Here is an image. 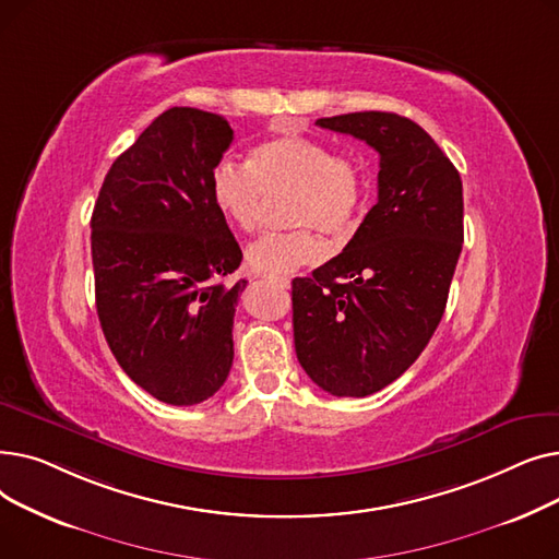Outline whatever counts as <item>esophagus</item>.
<instances>
[{
  "instance_id": "34e87169",
  "label": "esophagus",
  "mask_w": 559,
  "mask_h": 559,
  "mask_svg": "<svg viewBox=\"0 0 559 559\" xmlns=\"http://www.w3.org/2000/svg\"><path fill=\"white\" fill-rule=\"evenodd\" d=\"M270 281H274L278 287H283V289H287L289 287V278H270Z\"/></svg>"
}]
</instances>
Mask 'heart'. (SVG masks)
I'll return each mask as SVG.
<instances>
[{"instance_id":"heart-1","label":"heart","mask_w":559,"mask_h":559,"mask_svg":"<svg viewBox=\"0 0 559 559\" xmlns=\"http://www.w3.org/2000/svg\"><path fill=\"white\" fill-rule=\"evenodd\" d=\"M295 192L292 222L297 230L267 233L249 245L251 267L267 276H285L324 260L329 235H346L358 226L365 183L358 165L335 154L324 140L285 133L255 144L249 167L219 160L211 174V197L219 215L235 228L251 233L260 226L267 194Z\"/></svg>"}]
</instances>
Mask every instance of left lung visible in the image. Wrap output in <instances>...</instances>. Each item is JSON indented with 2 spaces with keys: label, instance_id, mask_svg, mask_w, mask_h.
<instances>
[{
  "label": "left lung",
  "instance_id": "left-lung-1",
  "mask_svg": "<svg viewBox=\"0 0 559 559\" xmlns=\"http://www.w3.org/2000/svg\"><path fill=\"white\" fill-rule=\"evenodd\" d=\"M321 129L378 152V201L344 251L292 281L297 358L333 396H369L413 365L442 321L464 242L462 181L437 142L396 112Z\"/></svg>",
  "mask_w": 559,
  "mask_h": 559
}]
</instances>
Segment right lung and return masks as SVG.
Instances as JSON below:
<instances>
[{
	"mask_svg": "<svg viewBox=\"0 0 559 559\" xmlns=\"http://www.w3.org/2000/svg\"><path fill=\"white\" fill-rule=\"evenodd\" d=\"M233 129L174 106L110 165L93 228L104 337L127 376L169 405L211 399L233 365V317L247 281L226 287L242 251L211 197Z\"/></svg>",
	"mask_w": 559,
	"mask_h": 559,
	"instance_id": "obj_1",
	"label": "right lung"
}]
</instances>
